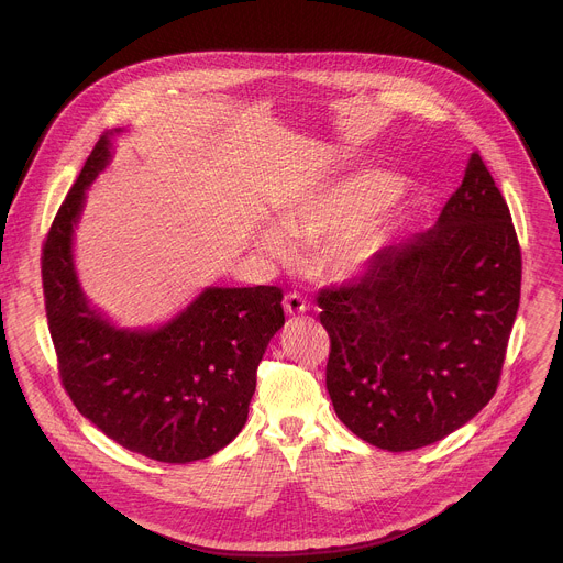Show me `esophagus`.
Returning a JSON list of instances; mask_svg holds the SVG:
<instances>
[{
    "label": "esophagus",
    "instance_id": "obj_1",
    "mask_svg": "<svg viewBox=\"0 0 563 563\" xmlns=\"http://www.w3.org/2000/svg\"><path fill=\"white\" fill-rule=\"evenodd\" d=\"M283 305H285V311H287L289 316H300V313H305L307 307H309L307 300H305L300 294H296V291H289V294L285 296Z\"/></svg>",
    "mask_w": 563,
    "mask_h": 563
}]
</instances>
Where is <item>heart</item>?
Listing matches in <instances>:
<instances>
[{"label":"heart","instance_id":"obj_1","mask_svg":"<svg viewBox=\"0 0 563 563\" xmlns=\"http://www.w3.org/2000/svg\"><path fill=\"white\" fill-rule=\"evenodd\" d=\"M400 183L383 172H361L318 187L280 207L278 223L263 229L265 250L278 258H291L294 243L316 245L330 241V261L336 272L363 269L380 250L385 229L374 211L394 200Z\"/></svg>","mask_w":563,"mask_h":563}]
</instances>
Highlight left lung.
<instances>
[{
  "label": "left lung",
  "instance_id": "left-lung-1",
  "mask_svg": "<svg viewBox=\"0 0 563 563\" xmlns=\"http://www.w3.org/2000/svg\"><path fill=\"white\" fill-rule=\"evenodd\" d=\"M519 296L510 209L474 151L434 227L318 291L336 417L389 452L452 434L497 391Z\"/></svg>",
  "mask_w": 563,
  "mask_h": 563
}]
</instances>
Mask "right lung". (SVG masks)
<instances>
[{
	"instance_id": "right-lung-1",
	"label": "right lung",
	"mask_w": 563,
	"mask_h": 563,
	"mask_svg": "<svg viewBox=\"0 0 563 563\" xmlns=\"http://www.w3.org/2000/svg\"><path fill=\"white\" fill-rule=\"evenodd\" d=\"M104 133L64 198L42 250L48 330L79 415L122 448L163 463L207 459L243 430L256 369L285 325L278 287H207L157 330H118L89 305L73 265L85 191L111 159Z\"/></svg>"
}]
</instances>
